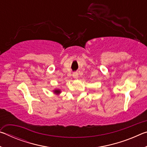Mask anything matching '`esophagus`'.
Instances as JSON below:
<instances>
[{
	"label": "esophagus",
	"instance_id": "34e87169",
	"mask_svg": "<svg viewBox=\"0 0 147 147\" xmlns=\"http://www.w3.org/2000/svg\"><path fill=\"white\" fill-rule=\"evenodd\" d=\"M73 76L74 77V78L77 79V78H78V74L77 73H74L73 74Z\"/></svg>",
	"mask_w": 147,
	"mask_h": 147
}]
</instances>
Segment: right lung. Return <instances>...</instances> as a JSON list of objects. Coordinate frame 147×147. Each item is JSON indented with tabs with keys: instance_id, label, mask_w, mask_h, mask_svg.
Here are the masks:
<instances>
[{
	"instance_id": "add662e5",
	"label": "right lung",
	"mask_w": 147,
	"mask_h": 147,
	"mask_svg": "<svg viewBox=\"0 0 147 147\" xmlns=\"http://www.w3.org/2000/svg\"><path fill=\"white\" fill-rule=\"evenodd\" d=\"M53 91H54V93H56V94H59V93H61V91L59 90V89H54V90Z\"/></svg>"
}]
</instances>
